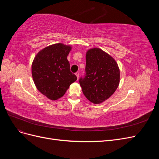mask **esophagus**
<instances>
[{
	"mask_svg": "<svg viewBox=\"0 0 159 159\" xmlns=\"http://www.w3.org/2000/svg\"><path fill=\"white\" fill-rule=\"evenodd\" d=\"M75 75L77 76V78H78V80L79 79V76H80V73H79V72H76Z\"/></svg>",
	"mask_w": 159,
	"mask_h": 159,
	"instance_id": "obj_1",
	"label": "esophagus"
}]
</instances>
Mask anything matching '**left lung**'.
Masks as SVG:
<instances>
[{"mask_svg": "<svg viewBox=\"0 0 159 159\" xmlns=\"http://www.w3.org/2000/svg\"><path fill=\"white\" fill-rule=\"evenodd\" d=\"M85 75L79 80L85 98L99 104L111 96L118 88L120 71L113 57L98 48L86 52Z\"/></svg>", "mask_w": 159, "mask_h": 159, "instance_id": "obj_1", "label": "left lung"}]
</instances>
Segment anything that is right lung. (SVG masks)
<instances>
[{"mask_svg": "<svg viewBox=\"0 0 159 159\" xmlns=\"http://www.w3.org/2000/svg\"><path fill=\"white\" fill-rule=\"evenodd\" d=\"M71 49L61 43L52 44L40 50L33 60L34 82L38 90L51 100L61 98L77 80L67 59Z\"/></svg>", "mask_w": 159, "mask_h": 159, "instance_id": "1", "label": "right lung"}]
</instances>
